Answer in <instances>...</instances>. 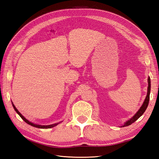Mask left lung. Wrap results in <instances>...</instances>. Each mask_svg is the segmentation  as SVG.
<instances>
[{"instance_id": "1", "label": "left lung", "mask_w": 159, "mask_h": 159, "mask_svg": "<svg viewBox=\"0 0 159 159\" xmlns=\"http://www.w3.org/2000/svg\"><path fill=\"white\" fill-rule=\"evenodd\" d=\"M150 91H151V79H150V77H148V78L147 94V96H146V98H145V101H144V102L142 105V106L141 107V108L139 109V110L135 113V115H134L133 117H131L129 120H128L125 123V124L123 125V126H121V127L129 126V125H131L134 121H136L137 120L139 117H140L144 113H145V110L147 109V108L148 107V102H149V99H150Z\"/></svg>"}]
</instances>
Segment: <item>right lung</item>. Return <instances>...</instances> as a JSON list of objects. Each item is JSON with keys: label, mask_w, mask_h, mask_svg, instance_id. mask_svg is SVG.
<instances>
[{"label": "right lung", "mask_w": 159, "mask_h": 159, "mask_svg": "<svg viewBox=\"0 0 159 159\" xmlns=\"http://www.w3.org/2000/svg\"><path fill=\"white\" fill-rule=\"evenodd\" d=\"M12 106H13V107H14V110L16 111V112L20 115V117L24 120V121H25L26 123H28V124H29L30 125H31V126H33V127H37V128H40V129H50V128H52V127H55V126H56L57 125H58L60 123H55V124H52V125H37V124H34V123H31V122H30L29 121H28V120L24 117V116H22V115L18 111V109L16 108V107L14 106V105L13 104V103L12 102Z\"/></svg>", "instance_id": "right-lung-1"}]
</instances>
